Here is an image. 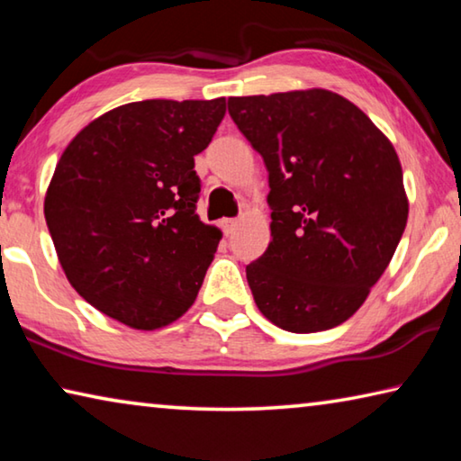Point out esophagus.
I'll list each match as a JSON object with an SVG mask.
<instances>
[{"label":"esophagus","instance_id":"obj_1","mask_svg":"<svg viewBox=\"0 0 461 461\" xmlns=\"http://www.w3.org/2000/svg\"><path fill=\"white\" fill-rule=\"evenodd\" d=\"M238 225V220H221V230L225 236H230V233H233V230H236Z\"/></svg>","mask_w":461,"mask_h":461}]
</instances>
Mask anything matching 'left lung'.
<instances>
[{"label":"left lung","mask_w":461,"mask_h":461,"mask_svg":"<svg viewBox=\"0 0 461 461\" xmlns=\"http://www.w3.org/2000/svg\"><path fill=\"white\" fill-rule=\"evenodd\" d=\"M228 109L268 170L272 240L246 267L256 305L286 331L331 330L362 307L402 238L399 156L325 89L230 97Z\"/></svg>","instance_id":"8db88e82"}]
</instances>
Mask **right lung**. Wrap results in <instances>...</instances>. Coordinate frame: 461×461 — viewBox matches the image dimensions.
I'll list each match as a JSON object with an SVG mask.
<instances>
[{"mask_svg": "<svg viewBox=\"0 0 461 461\" xmlns=\"http://www.w3.org/2000/svg\"><path fill=\"white\" fill-rule=\"evenodd\" d=\"M225 99L115 107L62 152L44 217L68 283L107 317L156 330L193 305L221 233L197 215L205 150Z\"/></svg>", "mask_w": 461, "mask_h": 461, "instance_id": "right-lung-1", "label": "right lung"}]
</instances>
